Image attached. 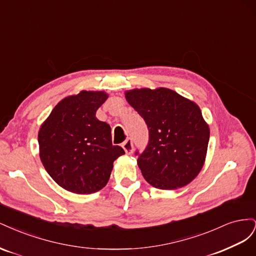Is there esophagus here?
<instances>
[{
	"instance_id": "esophagus-1",
	"label": "esophagus",
	"mask_w": 256,
	"mask_h": 256,
	"mask_svg": "<svg viewBox=\"0 0 256 256\" xmlns=\"http://www.w3.org/2000/svg\"><path fill=\"white\" fill-rule=\"evenodd\" d=\"M122 147L124 148V150H125L126 154H130L131 152H134V143H132V140H131V138H127V140L122 144Z\"/></svg>"
}]
</instances>
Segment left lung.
Here are the masks:
<instances>
[{"mask_svg": "<svg viewBox=\"0 0 256 256\" xmlns=\"http://www.w3.org/2000/svg\"><path fill=\"white\" fill-rule=\"evenodd\" d=\"M128 104L144 118L150 132L138 166L152 187L174 190L198 176L206 158L209 127L196 104L160 88L126 92Z\"/></svg>", "mask_w": 256, "mask_h": 256, "instance_id": "left-lung-1", "label": "left lung"}]
</instances>
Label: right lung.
Listing matches in <instances>:
<instances>
[{"instance_id":"1","label":"right lung","mask_w":256,"mask_h":256,"mask_svg":"<svg viewBox=\"0 0 256 256\" xmlns=\"http://www.w3.org/2000/svg\"><path fill=\"white\" fill-rule=\"evenodd\" d=\"M108 99L104 92L82 90L54 106L38 132L46 171L62 188L90 194L109 180L113 162L125 154L112 144L111 127L96 118Z\"/></svg>"}]
</instances>
